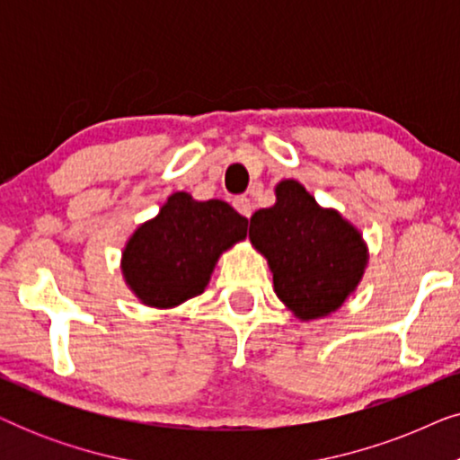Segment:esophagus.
Returning <instances> with one entry per match:
<instances>
[{
    "label": "esophagus",
    "instance_id": "obj_1",
    "mask_svg": "<svg viewBox=\"0 0 460 460\" xmlns=\"http://www.w3.org/2000/svg\"><path fill=\"white\" fill-rule=\"evenodd\" d=\"M234 209L241 213L243 217H251V213H253V203H251V199H247V197H238V199H234Z\"/></svg>",
    "mask_w": 460,
    "mask_h": 460
}]
</instances>
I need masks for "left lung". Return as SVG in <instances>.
<instances>
[{"label":"left lung","instance_id":"8db88e82","mask_svg":"<svg viewBox=\"0 0 460 460\" xmlns=\"http://www.w3.org/2000/svg\"><path fill=\"white\" fill-rule=\"evenodd\" d=\"M249 238L266 255L279 299L301 320L335 312L368 261L360 232L295 180L280 181L276 203L251 216Z\"/></svg>","mask_w":460,"mask_h":460}]
</instances>
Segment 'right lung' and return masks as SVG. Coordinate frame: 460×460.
Wrapping results in <instances>:
<instances>
[{
    "label": "right lung",
    "instance_id": "add662e5",
    "mask_svg": "<svg viewBox=\"0 0 460 460\" xmlns=\"http://www.w3.org/2000/svg\"><path fill=\"white\" fill-rule=\"evenodd\" d=\"M247 224L224 200L175 192L125 244V282L146 305L184 304L205 291L219 255L247 236Z\"/></svg>",
    "mask_w": 460,
    "mask_h": 460
}]
</instances>
